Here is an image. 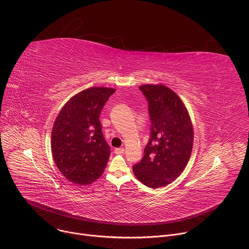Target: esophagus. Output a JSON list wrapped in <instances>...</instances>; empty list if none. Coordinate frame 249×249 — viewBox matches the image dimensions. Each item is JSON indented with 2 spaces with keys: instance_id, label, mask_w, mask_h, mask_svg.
<instances>
[{
  "instance_id": "obj_1",
  "label": "esophagus",
  "mask_w": 249,
  "mask_h": 249,
  "mask_svg": "<svg viewBox=\"0 0 249 249\" xmlns=\"http://www.w3.org/2000/svg\"><path fill=\"white\" fill-rule=\"evenodd\" d=\"M114 153L117 154V155H120V154H123L124 153V149L123 148H117L114 150Z\"/></svg>"
}]
</instances>
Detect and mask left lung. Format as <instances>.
<instances>
[{"label": "left lung", "instance_id": "1", "mask_svg": "<svg viewBox=\"0 0 249 249\" xmlns=\"http://www.w3.org/2000/svg\"><path fill=\"white\" fill-rule=\"evenodd\" d=\"M149 104L151 136L144 157L133 165L144 185L159 188L171 183L185 168L193 148V127L184 103L162 85L139 88Z\"/></svg>", "mask_w": 249, "mask_h": 249}]
</instances>
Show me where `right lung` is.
<instances>
[{"label":"right lung","instance_id":"right-lung-1","mask_svg":"<svg viewBox=\"0 0 249 249\" xmlns=\"http://www.w3.org/2000/svg\"><path fill=\"white\" fill-rule=\"evenodd\" d=\"M115 91L110 88H89L63 106L52 129L54 161L68 180L80 185L95 181L104 171L110 147L101 131L99 115Z\"/></svg>","mask_w":249,"mask_h":249}]
</instances>
